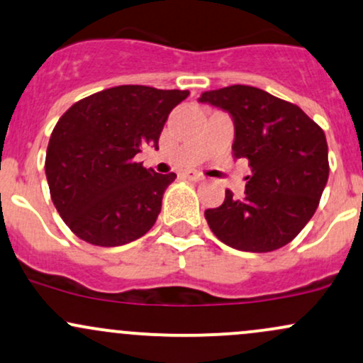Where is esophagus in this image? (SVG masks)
<instances>
[{
    "label": "esophagus",
    "mask_w": 363,
    "mask_h": 363,
    "mask_svg": "<svg viewBox=\"0 0 363 363\" xmlns=\"http://www.w3.org/2000/svg\"><path fill=\"white\" fill-rule=\"evenodd\" d=\"M184 175L188 179H191V181H196V182L198 181H203V175L200 172H194V170H189V172H186Z\"/></svg>",
    "instance_id": "obj_1"
}]
</instances>
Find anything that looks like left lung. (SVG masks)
Here are the masks:
<instances>
[{
    "instance_id": "obj_1",
    "label": "left lung",
    "mask_w": 363,
    "mask_h": 363,
    "mask_svg": "<svg viewBox=\"0 0 363 363\" xmlns=\"http://www.w3.org/2000/svg\"><path fill=\"white\" fill-rule=\"evenodd\" d=\"M198 101L233 117V155L252 169L245 198L227 189L220 206L205 210L210 229L240 252L282 248L315 213L328 184L324 130L300 106L253 86L205 91Z\"/></svg>"
}]
</instances>
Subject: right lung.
I'll return each mask as SVG.
<instances>
[{"instance_id":"1","label":"right lung","mask_w":363,"mask_h":363,"mask_svg":"<svg viewBox=\"0 0 363 363\" xmlns=\"http://www.w3.org/2000/svg\"><path fill=\"white\" fill-rule=\"evenodd\" d=\"M189 91L117 86L74 103L46 150V179L60 217L82 241L122 246L157 222L174 172L157 174L134 157L158 150L169 113Z\"/></svg>"}]
</instances>
